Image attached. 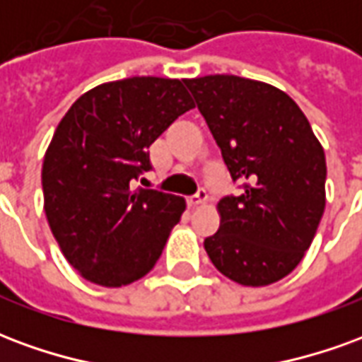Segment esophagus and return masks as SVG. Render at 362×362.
<instances>
[{
    "label": "esophagus",
    "instance_id": "obj_1",
    "mask_svg": "<svg viewBox=\"0 0 362 362\" xmlns=\"http://www.w3.org/2000/svg\"><path fill=\"white\" fill-rule=\"evenodd\" d=\"M205 202H207V194H205V189H199L196 196L188 197V207H197Z\"/></svg>",
    "mask_w": 362,
    "mask_h": 362
}]
</instances>
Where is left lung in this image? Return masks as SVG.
<instances>
[{
	"instance_id": "left-lung-1",
	"label": "left lung",
	"mask_w": 362,
	"mask_h": 362,
	"mask_svg": "<svg viewBox=\"0 0 362 362\" xmlns=\"http://www.w3.org/2000/svg\"><path fill=\"white\" fill-rule=\"evenodd\" d=\"M233 180L244 192L217 204L205 252L225 277L266 287L310 248L326 207V155L298 104L269 83L238 75L184 79Z\"/></svg>"
}]
</instances>
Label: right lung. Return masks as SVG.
<instances>
[{
	"instance_id": "1",
	"label": "right lung",
	"mask_w": 362,
	"mask_h": 362,
	"mask_svg": "<svg viewBox=\"0 0 362 362\" xmlns=\"http://www.w3.org/2000/svg\"><path fill=\"white\" fill-rule=\"evenodd\" d=\"M194 100L184 79L129 77L81 95L54 132L42 163L44 213L83 279L124 287L153 269L186 202L134 189L153 141Z\"/></svg>"
}]
</instances>
